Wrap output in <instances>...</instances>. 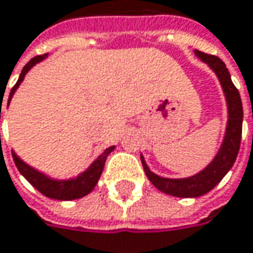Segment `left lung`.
Masks as SVG:
<instances>
[{
  "label": "left lung",
  "instance_id": "8db88e82",
  "mask_svg": "<svg viewBox=\"0 0 253 253\" xmlns=\"http://www.w3.org/2000/svg\"><path fill=\"white\" fill-rule=\"evenodd\" d=\"M195 55L216 72L218 81L223 86L226 101H227V108H229V120H227V127H226V136L223 140V145L213 159V162L200 173L190 178H182V179H171V178H162L158 176L156 173L150 172L143 156L142 165L146 176L149 181L162 193L173 195V197H182V198H193V197H200L206 193L211 191L218 182L223 179V176L229 172V169L233 167L236 156L239 153L242 139V122H243V107H242V100L239 95L238 88L233 85L230 74L224 65V62L214 55H207L204 52L195 50Z\"/></svg>",
  "mask_w": 253,
  "mask_h": 253
}]
</instances>
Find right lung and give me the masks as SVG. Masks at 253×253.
Masks as SVG:
<instances>
[{
    "label": "right lung",
    "mask_w": 253,
    "mask_h": 253,
    "mask_svg": "<svg viewBox=\"0 0 253 253\" xmlns=\"http://www.w3.org/2000/svg\"><path fill=\"white\" fill-rule=\"evenodd\" d=\"M46 56L47 55H39V56H35L32 60H29V63L23 68L18 81L12 86L8 103L11 100L12 94L15 92V89L18 88V85L21 84V81L24 80L26 74L32 69V66H35L37 62L43 60ZM113 149H114V146L104 150L103 153L92 162V165L85 172H82L77 178H74V179H68V181H58V179L47 178L46 175L40 173L39 171L33 169L32 167H29L27 164H24L14 152H12V159H14V164H15V167L20 171V173L35 187L39 193H42V194L49 197V198L65 200L66 201V200H77V198H81V197H85V195L89 194L94 190V187L97 185V182H98V179H100V176L103 173L105 159H107V156L111 153Z\"/></svg>",
    "instance_id": "add662e5"
}]
</instances>
